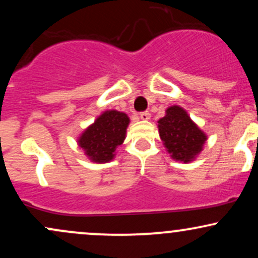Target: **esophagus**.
Wrapping results in <instances>:
<instances>
[{
  "instance_id": "34e87169",
  "label": "esophagus",
  "mask_w": 258,
  "mask_h": 258,
  "mask_svg": "<svg viewBox=\"0 0 258 258\" xmlns=\"http://www.w3.org/2000/svg\"><path fill=\"white\" fill-rule=\"evenodd\" d=\"M139 116H141L142 120L147 121V120L150 119V112L149 111H143V112H141V114H139Z\"/></svg>"
}]
</instances>
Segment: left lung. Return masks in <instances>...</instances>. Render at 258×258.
Segmentation results:
<instances>
[{
    "instance_id": "obj_1",
    "label": "left lung",
    "mask_w": 258,
    "mask_h": 258,
    "mask_svg": "<svg viewBox=\"0 0 258 258\" xmlns=\"http://www.w3.org/2000/svg\"><path fill=\"white\" fill-rule=\"evenodd\" d=\"M158 128L171 158L184 164L193 161L203 152L207 139L206 133L201 131L179 105L166 109V115L158 121Z\"/></svg>"
}]
</instances>
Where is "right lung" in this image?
<instances>
[{
  "instance_id": "add662e5",
  "label": "right lung",
  "mask_w": 258,
  "mask_h": 258,
  "mask_svg": "<svg viewBox=\"0 0 258 258\" xmlns=\"http://www.w3.org/2000/svg\"><path fill=\"white\" fill-rule=\"evenodd\" d=\"M130 117L125 112L106 110L80 135L78 144L92 162L105 164L115 158V150L123 143Z\"/></svg>"
}]
</instances>
